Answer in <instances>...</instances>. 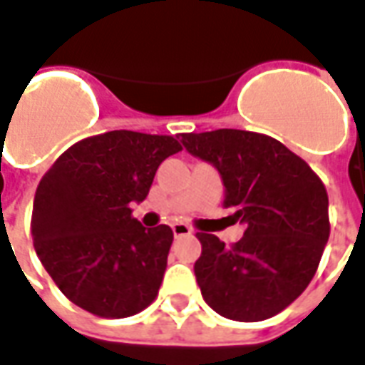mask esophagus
I'll list each match as a JSON object with an SVG mask.
<instances>
[{
  "instance_id": "34e87169",
  "label": "esophagus",
  "mask_w": 365,
  "mask_h": 365,
  "mask_svg": "<svg viewBox=\"0 0 365 365\" xmlns=\"http://www.w3.org/2000/svg\"><path fill=\"white\" fill-rule=\"evenodd\" d=\"M173 233H175V237H185V235L192 233V227H188L186 223H175L173 225Z\"/></svg>"
}]
</instances>
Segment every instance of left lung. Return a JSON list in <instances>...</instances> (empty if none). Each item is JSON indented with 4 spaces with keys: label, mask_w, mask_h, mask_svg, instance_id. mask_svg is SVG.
Wrapping results in <instances>:
<instances>
[{
    "label": "left lung",
    "mask_w": 365,
    "mask_h": 365,
    "mask_svg": "<svg viewBox=\"0 0 365 365\" xmlns=\"http://www.w3.org/2000/svg\"><path fill=\"white\" fill-rule=\"evenodd\" d=\"M188 153L222 175L223 206L245 235L225 247L212 233L194 264L202 297L222 317L257 323L303 294L329 241V196L309 165L270 135L247 130L180 134Z\"/></svg>",
    "instance_id": "left-lung-1"
}]
</instances>
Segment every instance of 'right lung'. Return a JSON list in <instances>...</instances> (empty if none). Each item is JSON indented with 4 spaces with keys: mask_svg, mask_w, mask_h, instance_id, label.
Returning <instances> with one entry per match:
<instances>
[{
    "mask_svg": "<svg viewBox=\"0 0 365 365\" xmlns=\"http://www.w3.org/2000/svg\"><path fill=\"white\" fill-rule=\"evenodd\" d=\"M180 150L173 135L113 130L73 143L41 179L34 251L77 307L122 319L157 297L173 231L143 227L130 206L145 200L157 167Z\"/></svg>",
    "mask_w": 365,
    "mask_h": 365,
    "instance_id": "1",
    "label": "right lung"
}]
</instances>
